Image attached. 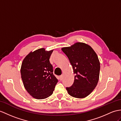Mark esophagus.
Masks as SVG:
<instances>
[{"instance_id":"34e87169","label":"esophagus","mask_w":121,"mask_h":121,"mask_svg":"<svg viewBox=\"0 0 121 121\" xmlns=\"http://www.w3.org/2000/svg\"><path fill=\"white\" fill-rule=\"evenodd\" d=\"M63 75H61L60 76V81L62 80V79H63Z\"/></svg>"}]
</instances>
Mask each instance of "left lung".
<instances>
[{
    "label": "left lung",
    "instance_id": "obj_1",
    "mask_svg": "<svg viewBox=\"0 0 121 121\" xmlns=\"http://www.w3.org/2000/svg\"><path fill=\"white\" fill-rule=\"evenodd\" d=\"M61 50L75 74L73 85L66 88L67 92L74 98H84L92 92L98 83L100 63L98 55L89 45L83 43H76Z\"/></svg>",
    "mask_w": 121,
    "mask_h": 121
}]
</instances>
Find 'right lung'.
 <instances>
[{
    "instance_id": "1",
    "label": "right lung",
    "mask_w": 121,
    "mask_h": 121,
    "mask_svg": "<svg viewBox=\"0 0 121 121\" xmlns=\"http://www.w3.org/2000/svg\"><path fill=\"white\" fill-rule=\"evenodd\" d=\"M53 51L37 49L29 53L22 61L20 73L23 85L36 99H44L52 95L58 82L49 60Z\"/></svg>"
}]
</instances>
